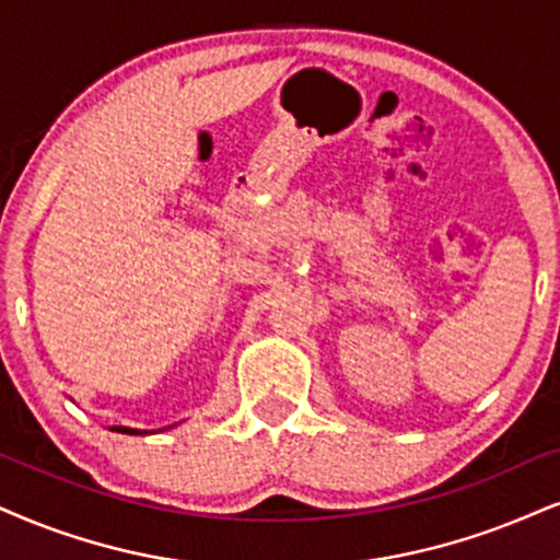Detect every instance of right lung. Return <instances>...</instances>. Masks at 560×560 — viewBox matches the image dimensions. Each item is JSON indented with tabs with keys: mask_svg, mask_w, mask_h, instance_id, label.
Masks as SVG:
<instances>
[{
	"mask_svg": "<svg viewBox=\"0 0 560 560\" xmlns=\"http://www.w3.org/2000/svg\"><path fill=\"white\" fill-rule=\"evenodd\" d=\"M176 425V423H174ZM168 425V428H174ZM112 431L116 433H129V436H142V433H155V431H142V428H129V425H112Z\"/></svg>",
	"mask_w": 560,
	"mask_h": 560,
	"instance_id": "add662e5",
	"label": "right lung"
}]
</instances>
